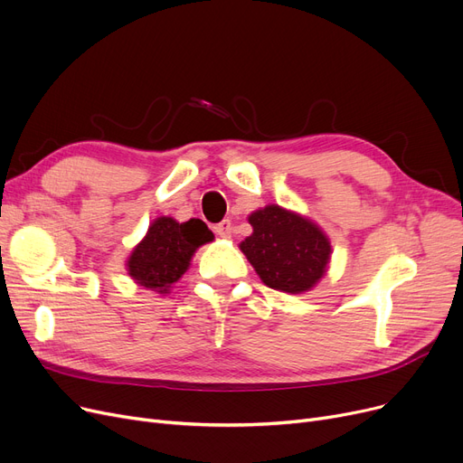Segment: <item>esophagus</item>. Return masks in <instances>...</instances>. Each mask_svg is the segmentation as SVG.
<instances>
[{"label": "esophagus", "instance_id": "34e87169", "mask_svg": "<svg viewBox=\"0 0 463 463\" xmlns=\"http://www.w3.org/2000/svg\"><path fill=\"white\" fill-rule=\"evenodd\" d=\"M213 231H215V234H219L221 238H231V236H232V223H231L229 219H223L219 225L213 227Z\"/></svg>", "mask_w": 463, "mask_h": 463}]
</instances>
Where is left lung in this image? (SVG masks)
<instances>
[{"mask_svg": "<svg viewBox=\"0 0 463 463\" xmlns=\"http://www.w3.org/2000/svg\"><path fill=\"white\" fill-rule=\"evenodd\" d=\"M253 232L240 250L265 286L289 295L307 293L326 276L331 260L327 234L307 215L278 204L248 215Z\"/></svg>", "mask_w": 463, "mask_h": 463, "instance_id": "1", "label": "left lung"}]
</instances>
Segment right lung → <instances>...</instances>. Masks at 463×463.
I'll list each match as a JSON object with an SVG mask.
<instances>
[{
    "mask_svg": "<svg viewBox=\"0 0 463 463\" xmlns=\"http://www.w3.org/2000/svg\"><path fill=\"white\" fill-rule=\"evenodd\" d=\"M213 240L204 221L189 219L179 223L174 217L160 215L149 225L142 242L132 248L127 272L137 286L166 295L177 284L200 246Z\"/></svg>",
    "mask_w": 463,
    "mask_h": 463,
    "instance_id": "right-lung-1",
    "label": "right lung"
}]
</instances>
